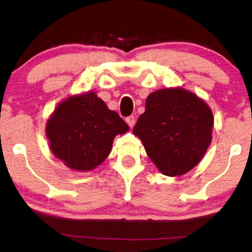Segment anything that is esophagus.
Listing matches in <instances>:
<instances>
[{"label": "esophagus", "mask_w": 252, "mask_h": 252, "mask_svg": "<svg viewBox=\"0 0 252 252\" xmlns=\"http://www.w3.org/2000/svg\"><path fill=\"white\" fill-rule=\"evenodd\" d=\"M126 121L127 125H129L130 127H133L134 125H136V118H134L133 115H131V116H129V118H126Z\"/></svg>", "instance_id": "esophagus-1"}]
</instances>
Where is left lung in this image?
Listing matches in <instances>:
<instances>
[{
  "label": "left lung",
  "instance_id": "8db88e82",
  "mask_svg": "<svg viewBox=\"0 0 252 252\" xmlns=\"http://www.w3.org/2000/svg\"><path fill=\"white\" fill-rule=\"evenodd\" d=\"M213 126V112L204 99L183 87H170L149 94L133 133L164 175L180 176L200 163Z\"/></svg>",
  "mask_w": 252,
  "mask_h": 252
}]
</instances>
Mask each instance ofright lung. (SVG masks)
I'll return each instance as SVG.
<instances>
[{"instance_id":"1","label":"right lung","mask_w":252,"mask_h":252,"mask_svg":"<svg viewBox=\"0 0 252 252\" xmlns=\"http://www.w3.org/2000/svg\"><path fill=\"white\" fill-rule=\"evenodd\" d=\"M129 126L107 107L96 93L66 97L58 104L45 126L53 155L70 170H95L107 158L114 138Z\"/></svg>"}]
</instances>
